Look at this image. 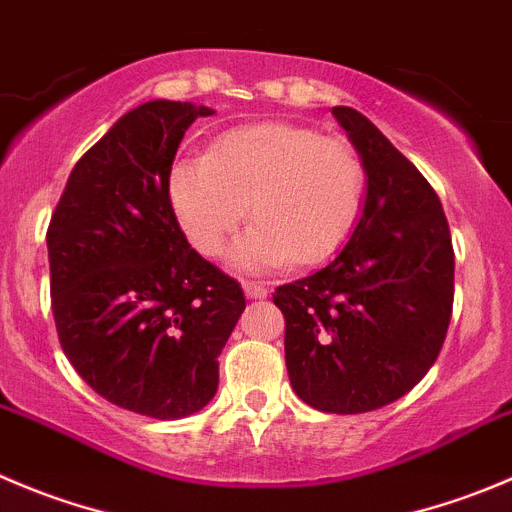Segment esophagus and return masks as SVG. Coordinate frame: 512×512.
<instances>
[{
    "mask_svg": "<svg viewBox=\"0 0 512 512\" xmlns=\"http://www.w3.org/2000/svg\"><path fill=\"white\" fill-rule=\"evenodd\" d=\"M243 294L248 299H266L269 296V286L261 284V281H243Z\"/></svg>",
    "mask_w": 512,
    "mask_h": 512,
    "instance_id": "34e87169",
    "label": "esophagus"
}]
</instances>
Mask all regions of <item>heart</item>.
Instances as JSON below:
<instances>
[{
    "instance_id": "heart-1",
    "label": "heart",
    "mask_w": 512,
    "mask_h": 512,
    "mask_svg": "<svg viewBox=\"0 0 512 512\" xmlns=\"http://www.w3.org/2000/svg\"><path fill=\"white\" fill-rule=\"evenodd\" d=\"M364 163L342 138L289 123L233 128L208 155L178 160L168 198L188 241L206 256L251 211V228L233 243L231 264L269 271L332 256L357 223L364 201Z\"/></svg>"
}]
</instances>
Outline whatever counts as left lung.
<instances>
[{
	"mask_svg": "<svg viewBox=\"0 0 512 512\" xmlns=\"http://www.w3.org/2000/svg\"><path fill=\"white\" fill-rule=\"evenodd\" d=\"M332 115L364 163L357 226L324 269L279 286L286 369L306 405L334 415L379 410L435 364L455 294V253L425 175L352 107Z\"/></svg>",
	"mask_w": 512,
	"mask_h": 512,
	"instance_id": "1",
	"label": "left lung"
}]
</instances>
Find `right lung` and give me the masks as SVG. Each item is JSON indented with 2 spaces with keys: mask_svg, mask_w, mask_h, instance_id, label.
<instances>
[{
  "mask_svg": "<svg viewBox=\"0 0 512 512\" xmlns=\"http://www.w3.org/2000/svg\"><path fill=\"white\" fill-rule=\"evenodd\" d=\"M211 107L150 100L72 168L47 231L50 291L67 359L107 402L180 420L218 389V354L246 309L231 276L180 231L168 173Z\"/></svg>",
  "mask_w": 512,
  "mask_h": 512,
  "instance_id": "right-lung-1",
  "label": "right lung"
}]
</instances>
